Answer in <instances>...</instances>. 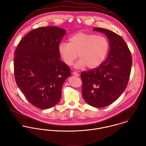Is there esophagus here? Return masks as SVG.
Instances as JSON below:
<instances>
[{"label": "esophagus", "instance_id": "obj_1", "mask_svg": "<svg viewBox=\"0 0 146 146\" xmlns=\"http://www.w3.org/2000/svg\"><path fill=\"white\" fill-rule=\"evenodd\" d=\"M72 74H73L74 75L76 76H78L79 75V74H78L77 72H75V71L73 72H72Z\"/></svg>", "mask_w": 146, "mask_h": 146}]
</instances>
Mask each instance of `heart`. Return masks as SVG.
I'll return each mask as SVG.
<instances>
[{
	"label": "heart",
	"instance_id": "heart-1",
	"mask_svg": "<svg viewBox=\"0 0 146 146\" xmlns=\"http://www.w3.org/2000/svg\"><path fill=\"white\" fill-rule=\"evenodd\" d=\"M69 42H62L58 52L63 62L71 66L78 58L75 67L95 68L104 62L109 51L110 44L106 38L94 34L78 33L68 39Z\"/></svg>",
	"mask_w": 146,
	"mask_h": 146
}]
</instances>
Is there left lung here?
Listing matches in <instances>:
<instances>
[{"label":"left lung","mask_w":146,"mask_h":146,"mask_svg":"<svg viewBox=\"0 0 146 146\" xmlns=\"http://www.w3.org/2000/svg\"><path fill=\"white\" fill-rule=\"evenodd\" d=\"M108 38L110 49L99 67L81 73L82 94L85 101L100 108L115 101L125 90L131 72L132 57L124 40L109 30L96 27Z\"/></svg>","instance_id":"left-lung-1"}]
</instances>
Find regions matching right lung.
I'll list each match as a JSON object with an SVG mask.
<instances>
[{
	"instance_id": "add662e5",
	"label": "right lung",
	"mask_w": 146,
	"mask_h": 146,
	"mask_svg": "<svg viewBox=\"0 0 146 146\" xmlns=\"http://www.w3.org/2000/svg\"><path fill=\"white\" fill-rule=\"evenodd\" d=\"M66 30L55 26L35 29L26 34L15 52V80L33 106L48 109L60 100L70 67L60 60L58 45Z\"/></svg>"
}]
</instances>
